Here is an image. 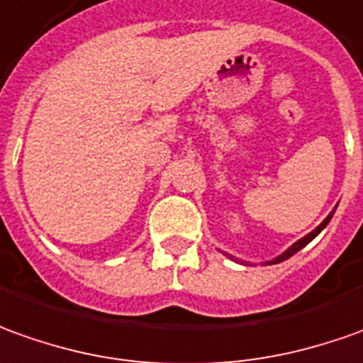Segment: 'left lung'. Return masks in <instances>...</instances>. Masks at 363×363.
Returning a JSON list of instances; mask_svg holds the SVG:
<instances>
[{
  "label": "left lung",
  "mask_w": 363,
  "mask_h": 363,
  "mask_svg": "<svg viewBox=\"0 0 363 363\" xmlns=\"http://www.w3.org/2000/svg\"><path fill=\"white\" fill-rule=\"evenodd\" d=\"M337 208V206H336ZM336 208H334V211H332V213L328 214L326 218H324V220H322V223L318 224L316 228H314V230H312V233L310 234H306L304 238H300V240H296L294 244H292V246H290V248H286L284 252L282 254H278V256H276V258H272V260H266L264 262V266H270V264H278V262H284V260H288V258H290V256H294L296 252H298V250H302V248H304L306 244L308 242H312V240H314V238H316L318 234L322 233V230H324V228H326L328 226V223H330V220H332V216H334V213H336ZM223 254H226V252H223ZM226 256H228V258H233V256H230V254H226ZM240 262H242V260H240ZM242 264H250V262H242Z\"/></svg>",
  "instance_id": "obj_1"
}]
</instances>
